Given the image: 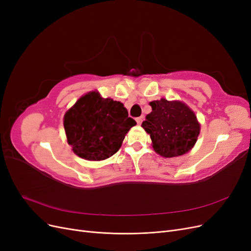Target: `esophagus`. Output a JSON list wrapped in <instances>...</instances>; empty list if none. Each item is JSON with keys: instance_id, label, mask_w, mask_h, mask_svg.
<instances>
[{"instance_id": "esophagus-1", "label": "esophagus", "mask_w": 251, "mask_h": 251, "mask_svg": "<svg viewBox=\"0 0 251 251\" xmlns=\"http://www.w3.org/2000/svg\"><path fill=\"white\" fill-rule=\"evenodd\" d=\"M142 121H143V116H140V117H137V118H136V123H137L138 125H141Z\"/></svg>"}]
</instances>
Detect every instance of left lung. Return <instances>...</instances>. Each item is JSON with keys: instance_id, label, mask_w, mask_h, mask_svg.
<instances>
[{"instance_id": "obj_1", "label": "left lung", "mask_w": 251, "mask_h": 251, "mask_svg": "<svg viewBox=\"0 0 251 251\" xmlns=\"http://www.w3.org/2000/svg\"><path fill=\"white\" fill-rule=\"evenodd\" d=\"M150 104L151 112L141 126L150 134L156 153L172 158L192 150L200 134V125L188 105L165 98L151 101Z\"/></svg>"}]
</instances>
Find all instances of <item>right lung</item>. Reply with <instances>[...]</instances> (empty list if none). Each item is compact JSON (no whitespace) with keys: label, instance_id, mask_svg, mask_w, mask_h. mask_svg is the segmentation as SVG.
<instances>
[{"label":"right lung","instance_id":"right-lung-1","mask_svg":"<svg viewBox=\"0 0 251 251\" xmlns=\"http://www.w3.org/2000/svg\"><path fill=\"white\" fill-rule=\"evenodd\" d=\"M135 125L123 103L96 91L81 96L64 116L68 143L77 156L91 161L115 154Z\"/></svg>","mask_w":251,"mask_h":251}]
</instances>
